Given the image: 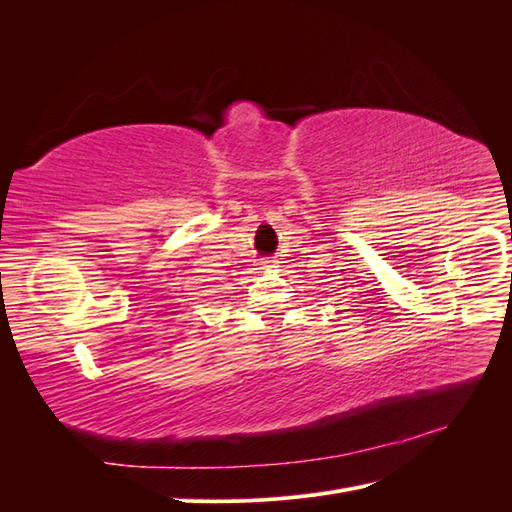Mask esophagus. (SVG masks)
<instances>
[{
  "mask_svg": "<svg viewBox=\"0 0 512 512\" xmlns=\"http://www.w3.org/2000/svg\"><path fill=\"white\" fill-rule=\"evenodd\" d=\"M277 265H275V260L273 258H262L260 262H258V271H262V273H269V271H273Z\"/></svg>",
  "mask_w": 512,
  "mask_h": 512,
  "instance_id": "34e87169",
  "label": "esophagus"
}]
</instances>
